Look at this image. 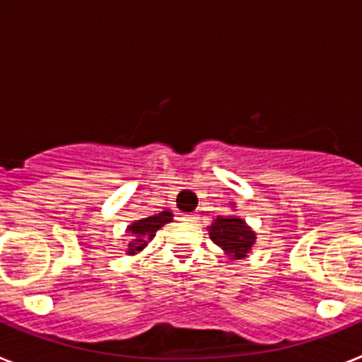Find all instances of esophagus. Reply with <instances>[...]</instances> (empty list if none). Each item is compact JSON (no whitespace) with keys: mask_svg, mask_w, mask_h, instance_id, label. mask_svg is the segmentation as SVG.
Returning a JSON list of instances; mask_svg holds the SVG:
<instances>
[{"mask_svg":"<svg viewBox=\"0 0 362 362\" xmlns=\"http://www.w3.org/2000/svg\"><path fill=\"white\" fill-rule=\"evenodd\" d=\"M183 219L188 221V223H197V221H199V217H197V216H192V214H187V216H185Z\"/></svg>","mask_w":362,"mask_h":362,"instance_id":"1","label":"esophagus"}]
</instances>
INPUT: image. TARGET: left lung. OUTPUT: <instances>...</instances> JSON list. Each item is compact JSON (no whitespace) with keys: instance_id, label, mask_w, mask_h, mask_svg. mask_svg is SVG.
Here are the masks:
<instances>
[{"instance_id":"obj_1","label":"left lung","mask_w":362,"mask_h":362,"mask_svg":"<svg viewBox=\"0 0 362 362\" xmlns=\"http://www.w3.org/2000/svg\"><path fill=\"white\" fill-rule=\"evenodd\" d=\"M209 233L230 259H245L255 243V232L238 216H217L209 226Z\"/></svg>"}]
</instances>
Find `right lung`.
<instances>
[{"label":"right lung","mask_w":362,"mask_h":362,"mask_svg":"<svg viewBox=\"0 0 362 362\" xmlns=\"http://www.w3.org/2000/svg\"><path fill=\"white\" fill-rule=\"evenodd\" d=\"M172 212H161L158 216H150L145 217V219H139L136 223L129 226V233H130V239H129V248H127V254L129 255H136L137 252H141L143 248L146 246V243L150 239H153L156 232L161 228L163 225L166 223H170L172 221Z\"/></svg>","instance_id":"obj_1"}]
</instances>
